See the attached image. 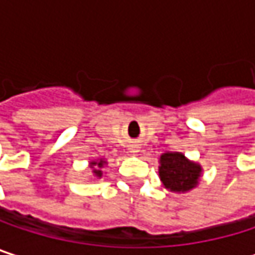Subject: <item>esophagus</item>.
<instances>
[{
  "instance_id": "esophagus-1",
  "label": "esophagus",
  "mask_w": 255,
  "mask_h": 255,
  "mask_svg": "<svg viewBox=\"0 0 255 255\" xmlns=\"http://www.w3.org/2000/svg\"><path fill=\"white\" fill-rule=\"evenodd\" d=\"M132 152H135V150H132Z\"/></svg>"
}]
</instances>
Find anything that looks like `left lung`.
<instances>
[{
  "mask_svg": "<svg viewBox=\"0 0 255 255\" xmlns=\"http://www.w3.org/2000/svg\"><path fill=\"white\" fill-rule=\"evenodd\" d=\"M201 167L190 162L178 152H167L161 156L159 177L173 192H187L198 184Z\"/></svg>",
  "mask_w": 255,
  "mask_h": 255,
  "instance_id": "obj_1",
  "label": "left lung"
}]
</instances>
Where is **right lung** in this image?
Masks as SVG:
<instances>
[{
	"mask_svg": "<svg viewBox=\"0 0 255 255\" xmlns=\"http://www.w3.org/2000/svg\"><path fill=\"white\" fill-rule=\"evenodd\" d=\"M103 164H105V161H99V162H91V168L94 170V174L97 176V177H102V171L99 170L100 167H103Z\"/></svg>",
	"mask_w": 255,
	"mask_h": 255,
	"instance_id": "obj_1",
	"label": "right lung"
}]
</instances>
